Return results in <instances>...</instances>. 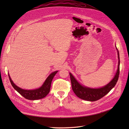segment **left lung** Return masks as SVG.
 <instances>
[{
	"mask_svg": "<svg viewBox=\"0 0 129 129\" xmlns=\"http://www.w3.org/2000/svg\"><path fill=\"white\" fill-rule=\"evenodd\" d=\"M118 50V49H117ZM118 69L115 77H114L110 83H109L105 86L99 88V89H92L87 88L81 85L77 80L74 78L71 73H69L70 77L72 83V89L75 95L79 98L88 101H96L102 98L105 95L110 91L111 90L115 87L117 82L119 75V55L118 51Z\"/></svg>",
	"mask_w": 129,
	"mask_h": 129,
	"instance_id": "1",
	"label": "left lung"
}]
</instances>
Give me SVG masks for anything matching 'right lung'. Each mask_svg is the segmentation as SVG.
Here are the masks:
<instances>
[{
    "label": "right lung",
    "instance_id": "obj_1",
    "mask_svg": "<svg viewBox=\"0 0 129 129\" xmlns=\"http://www.w3.org/2000/svg\"><path fill=\"white\" fill-rule=\"evenodd\" d=\"M57 73V71H56L52 73V74H50V75L47 77V79L45 81L44 83L42 85V87H41L40 88L35 90H24L18 87L16 85L14 84L13 81L11 80L9 75V77L10 82L12 85V87L14 88V89L16 90L21 95H22L23 97H25V99L27 100H36L44 98L45 97H46L48 95V93L50 91L51 83L53 77Z\"/></svg>",
    "mask_w": 129,
    "mask_h": 129
}]
</instances>
